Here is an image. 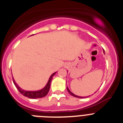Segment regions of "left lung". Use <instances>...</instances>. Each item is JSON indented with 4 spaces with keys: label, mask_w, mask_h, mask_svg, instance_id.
Listing matches in <instances>:
<instances>
[{
    "label": "left lung",
    "mask_w": 123,
    "mask_h": 123,
    "mask_svg": "<svg viewBox=\"0 0 123 123\" xmlns=\"http://www.w3.org/2000/svg\"><path fill=\"white\" fill-rule=\"evenodd\" d=\"M104 52V53H105V52ZM67 91H68V92L69 93H70V94H71V95H72L73 96H74V97H77V98H83V97H80V96H76V95L74 94L73 93V92H71L70 91V89H68V87H67Z\"/></svg>",
    "instance_id": "left-lung-1"
}]
</instances>
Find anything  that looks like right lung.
Masks as SVG:
<instances>
[{
  "instance_id": "right-lung-1",
  "label": "right lung",
  "mask_w": 123,
  "mask_h": 123,
  "mask_svg": "<svg viewBox=\"0 0 123 123\" xmlns=\"http://www.w3.org/2000/svg\"><path fill=\"white\" fill-rule=\"evenodd\" d=\"M56 73H54L53 74H52V75L50 77L49 79L48 82L46 84V86L44 88H43L41 90L38 91H25L23 90V89H21L20 87H19L18 86V85L15 83V80H14V78L13 79V82H14V85L16 86V88H17V89L18 90V91L20 92V93L22 95H23L25 97H27L28 98H42V97H45L46 96H47V94H48L50 88V84L51 82H52V80L53 79V76L56 74Z\"/></svg>"
}]
</instances>
